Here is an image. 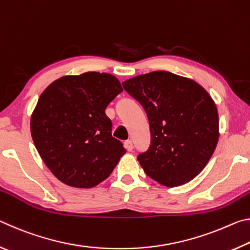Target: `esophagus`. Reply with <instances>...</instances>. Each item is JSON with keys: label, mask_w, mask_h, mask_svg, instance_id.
Returning <instances> with one entry per match:
<instances>
[{"label": "esophagus", "mask_w": 250, "mask_h": 250, "mask_svg": "<svg viewBox=\"0 0 250 250\" xmlns=\"http://www.w3.org/2000/svg\"><path fill=\"white\" fill-rule=\"evenodd\" d=\"M125 147L126 149V151H132L133 150V143H132V141H130V140H126L125 142Z\"/></svg>", "instance_id": "1"}]
</instances>
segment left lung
I'll return each mask as SVG.
<instances>
[{
    "label": "left lung",
    "instance_id": "left-lung-1",
    "mask_svg": "<svg viewBox=\"0 0 250 250\" xmlns=\"http://www.w3.org/2000/svg\"><path fill=\"white\" fill-rule=\"evenodd\" d=\"M149 119L151 145L138 161L161 185L188 183L206 167L217 146L218 112L204 88L192 79L160 70L122 83Z\"/></svg>",
    "mask_w": 250,
    "mask_h": 250
}]
</instances>
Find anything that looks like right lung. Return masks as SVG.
<instances>
[{
    "label": "right lung",
    "mask_w": 250,
    "mask_h": 250,
    "mask_svg": "<svg viewBox=\"0 0 250 250\" xmlns=\"http://www.w3.org/2000/svg\"><path fill=\"white\" fill-rule=\"evenodd\" d=\"M120 92L115 76L89 71L55 80L41 95L31 118L32 138L44 163L62 183L94 188L125 153L104 113Z\"/></svg>",
    "instance_id": "right-lung-1"
}]
</instances>
